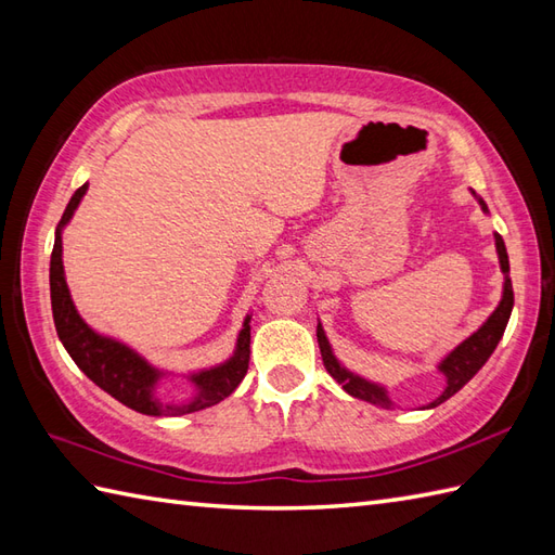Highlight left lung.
<instances>
[{
    "label": "left lung",
    "mask_w": 555,
    "mask_h": 555,
    "mask_svg": "<svg viewBox=\"0 0 555 555\" xmlns=\"http://www.w3.org/2000/svg\"><path fill=\"white\" fill-rule=\"evenodd\" d=\"M479 205H481V209L487 211L485 199H479ZM496 250H499V259H501V269H503V274H505L503 298H501L499 308L493 310V314L489 317V320L481 324L477 332L469 336L467 340H463V344H460L451 352V356H448L439 364V370L446 374L448 386H446V391L439 398L431 400L429 408L441 405L443 400L455 396L460 388H463L481 367H485V362L491 358V352L496 350L499 340H501V336L505 332V326H508L515 296H513V284H511L508 253H505V243H503V238H501L499 233H496ZM317 340H320V350H322V360H324L326 372L332 374L338 384H344V388L352 398L367 400V403L382 405V408H391V400H388V396H386V391H384L382 386H376V384H372L367 379H360L358 374H350L346 367H340V362L334 358L332 346H328V340L324 336L322 324H317Z\"/></svg>",
    "instance_id": "8db88e82"
}]
</instances>
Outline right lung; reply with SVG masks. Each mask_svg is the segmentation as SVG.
Listing matches in <instances>:
<instances>
[{"instance_id":"1","label":"right lung","mask_w":555,"mask_h":555,"mask_svg":"<svg viewBox=\"0 0 555 555\" xmlns=\"http://www.w3.org/2000/svg\"><path fill=\"white\" fill-rule=\"evenodd\" d=\"M88 183L80 185L70 197V203L64 209V217L56 227L52 262H50V296H52V314L56 334L62 338L68 356L74 358L78 367L88 374V379L95 382L102 391H107L112 398L119 400L126 408L143 415H188V412L205 410L209 405H217L219 400L231 396L235 386L243 382L247 372V360H250V317H245V324L238 334V344H235V352L229 362L219 364L215 370L193 374L191 379L197 386V393L193 400H188L183 405H164L152 396L155 384L162 376L152 364H147L143 358L135 356L131 348H126L119 340L104 338L92 332V328L80 320L74 302L68 296V286L64 279V264H62V229L74 217V211L80 203V197L86 195Z\"/></svg>"}]
</instances>
